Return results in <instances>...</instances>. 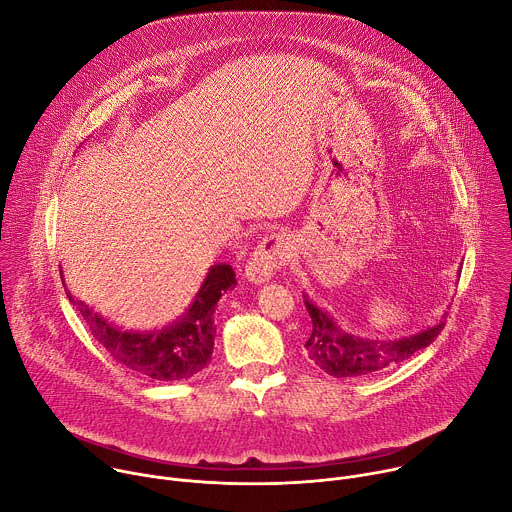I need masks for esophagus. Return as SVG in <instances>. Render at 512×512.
<instances>
[{"mask_svg": "<svg viewBox=\"0 0 512 512\" xmlns=\"http://www.w3.org/2000/svg\"><path fill=\"white\" fill-rule=\"evenodd\" d=\"M290 254V244L280 234H270L254 248L246 262V278L254 284H262L280 270Z\"/></svg>", "mask_w": 512, "mask_h": 512, "instance_id": "34e87169", "label": "esophagus"}]
</instances>
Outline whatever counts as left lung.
Returning <instances> with one entry per match:
<instances>
[{
  "mask_svg": "<svg viewBox=\"0 0 512 512\" xmlns=\"http://www.w3.org/2000/svg\"><path fill=\"white\" fill-rule=\"evenodd\" d=\"M304 306L311 315L313 331L304 343L309 357L333 377H361L387 369L399 361L412 357L416 351L436 341L444 329V321L438 325L395 341L361 339L345 333L323 309L304 296Z\"/></svg>",
  "mask_w": 512,
  "mask_h": 512,
  "instance_id": "left-lung-1",
  "label": "left lung"
}]
</instances>
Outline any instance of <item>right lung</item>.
Instances as JSON below:
<instances>
[{
  "label": "right lung",
  "instance_id": "1",
  "mask_svg": "<svg viewBox=\"0 0 512 512\" xmlns=\"http://www.w3.org/2000/svg\"><path fill=\"white\" fill-rule=\"evenodd\" d=\"M234 284L236 272L230 264L212 266L185 315L173 325L149 333L115 327L70 292L68 300L86 321L92 337L111 353L115 361L149 379L181 381L210 365L216 337V306L222 294L234 288Z\"/></svg>",
  "mask_w": 512,
  "mask_h": 512
}]
</instances>
